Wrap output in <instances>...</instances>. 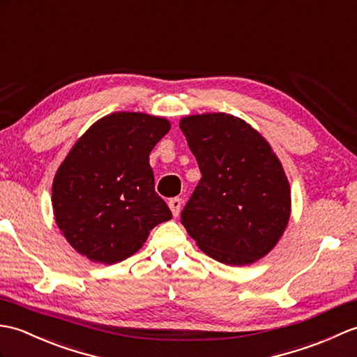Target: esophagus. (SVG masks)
I'll use <instances>...</instances> for the list:
<instances>
[{
  "instance_id": "1",
  "label": "esophagus",
  "mask_w": 357,
  "mask_h": 357,
  "mask_svg": "<svg viewBox=\"0 0 357 357\" xmlns=\"http://www.w3.org/2000/svg\"><path fill=\"white\" fill-rule=\"evenodd\" d=\"M181 203H183V202H181V199H178V197H174V199L169 200V209H171L174 217H177L178 213H180Z\"/></svg>"
}]
</instances>
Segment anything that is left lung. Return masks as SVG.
Wrapping results in <instances>:
<instances>
[{"mask_svg":"<svg viewBox=\"0 0 357 357\" xmlns=\"http://www.w3.org/2000/svg\"><path fill=\"white\" fill-rule=\"evenodd\" d=\"M202 178L181 225L206 255L227 266L264 258L289 225L291 194L271 144L243 119L226 113L180 121Z\"/></svg>","mask_w":357,"mask_h":357,"instance_id":"obj_1","label":"left lung"}]
</instances>
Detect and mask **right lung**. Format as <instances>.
Here are the masks:
<instances>
[{
	"label": "right lung",
	"instance_id": "1",
	"mask_svg": "<svg viewBox=\"0 0 357 357\" xmlns=\"http://www.w3.org/2000/svg\"><path fill=\"white\" fill-rule=\"evenodd\" d=\"M169 130L165 117L117 112L94 122L70 149L54 174L52 206L62 235L82 257L121 263L172 218L149 166V153Z\"/></svg>",
	"mask_w": 357,
	"mask_h": 357
}]
</instances>
